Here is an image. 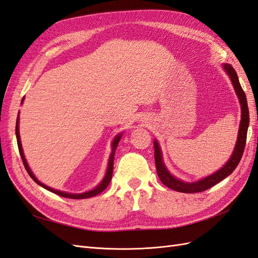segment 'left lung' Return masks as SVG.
Wrapping results in <instances>:
<instances>
[{
    "label": "left lung",
    "mask_w": 258,
    "mask_h": 258,
    "mask_svg": "<svg viewBox=\"0 0 258 258\" xmlns=\"http://www.w3.org/2000/svg\"><path fill=\"white\" fill-rule=\"evenodd\" d=\"M222 68H224L225 73L230 78L232 86L234 88V91L238 95V100L241 105V120L239 126V132H238V139L234 145V149L230 158L228 159V162L218 169L216 172L212 173V175L207 176L205 178H202L194 182H185V181L178 179L170 173V171L167 169V167L164 163L163 159V153L162 149L159 146L158 141L154 140V156H155V165H156V171L158 178L161 179L162 182L168 186L169 189L175 190L178 192L182 193H198L205 191L210 189L213 185L217 184L221 180L227 178L229 175H231L233 170L236 168V166L240 163L241 157L243 155V151L245 148L246 142V135H247V128L249 123V115H248V107H247V101L244 91L242 90V87L239 82L238 75H236L233 67L230 64H222Z\"/></svg>",
    "instance_id": "obj_1"
}]
</instances>
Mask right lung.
I'll list each match as a JSON object with an SVG mask.
<instances>
[{"mask_svg": "<svg viewBox=\"0 0 258 258\" xmlns=\"http://www.w3.org/2000/svg\"><path fill=\"white\" fill-rule=\"evenodd\" d=\"M24 100H25V96L23 97L22 104H23ZM121 137H122V132H120V134H118V135H117V136H115V138H114V140H113V142H112V153H110L109 159H108V164H107V169H106V172H105V176H104V178L102 179L101 182H100L99 184H97V185L94 187V189L90 190V191H87V192H82V193H68V192H64V191L55 190V189H53V187H50V186L45 185L44 183L40 182V181L37 179V177L33 175V172L31 171L29 165H28V163H27V159H26V157H25L24 150H23V146H22V141H20V136H19V113H18V116H17V121H16V138H17L18 150H19V153H20V156H22V159H23V163H24L25 168H26L27 172L29 173V176L33 179L34 182L38 183L39 185H41L42 187H44V189H46L47 191L53 192V193L57 194V196L62 197V198L75 199V200L92 198V197L97 196V194H100L101 192H103L104 190L106 189L107 185H108V184H109V182H110V179H112V176H113L114 155H115V152H116V149H117V145H118V143H119Z\"/></svg>", "mask_w": 258, "mask_h": 258, "instance_id": "right-lung-1", "label": "right lung"}]
</instances>
